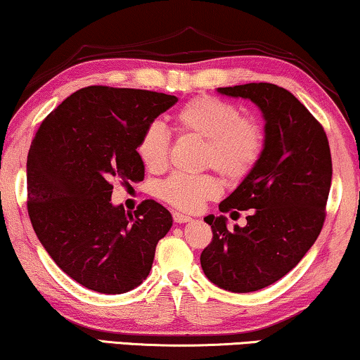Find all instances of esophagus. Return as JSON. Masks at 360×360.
Instances as JSON below:
<instances>
[{
    "instance_id": "esophagus-1",
    "label": "esophagus",
    "mask_w": 360,
    "mask_h": 360,
    "mask_svg": "<svg viewBox=\"0 0 360 360\" xmlns=\"http://www.w3.org/2000/svg\"><path fill=\"white\" fill-rule=\"evenodd\" d=\"M173 219L176 224H187V221H192V219L189 215H184V214H179V212H174L173 214Z\"/></svg>"
}]
</instances>
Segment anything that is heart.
Returning <instances> with one entry per match:
<instances>
[{
  "label": "heart",
  "mask_w": 360,
  "mask_h": 360,
  "mask_svg": "<svg viewBox=\"0 0 360 360\" xmlns=\"http://www.w3.org/2000/svg\"><path fill=\"white\" fill-rule=\"evenodd\" d=\"M179 131L205 141L202 166L215 168L229 179L246 176L257 163L264 146V134L256 120L243 117L240 108L212 96L191 99L174 114ZM169 135L155 122L141 134L136 151L150 171L165 169L168 163ZM220 181L214 174H173L158 186V195L176 209L195 212L220 194Z\"/></svg>",
  "instance_id": "obj_1"
}]
</instances>
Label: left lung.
Instances as JSON below:
<instances>
[{
    "mask_svg": "<svg viewBox=\"0 0 360 360\" xmlns=\"http://www.w3.org/2000/svg\"><path fill=\"white\" fill-rule=\"evenodd\" d=\"M229 98L251 101L264 119V146L257 163L220 212L250 210L246 225L229 229L225 215H207L214 240L200 266L212 283L245 293L288 274L320 235L331 187L326 134L290 91L271 83L217 88Z\"/></svg>",
    "mask_w": 360,
    "mask_h": 360,
    "instance_id": "8db88e82",
    "label": "left lung"
}]
</instances>
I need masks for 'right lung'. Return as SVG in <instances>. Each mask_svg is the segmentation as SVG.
Segmentation results:
<instances>
[{
    "label": "right lung",
    "instance_id": "1",
    "mask_svg": "<svg viewBox=\"0 0 360 360\" xmlns=\"http://www.w3.org/2000/svg\"><path fill=\"white\" fill-rule=\"evenodd\" d=\"M178 103L143 89L88 86L47 115L27 156V210L60 269L89 290L125 293L150 274L169 210L145 200L135 214L114 205L112 181L140 182L143 130Z\"/></svg>",
    "mask_w": 360,
    "mask_h": 360
}]
</instances>
